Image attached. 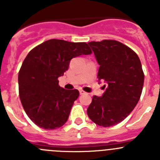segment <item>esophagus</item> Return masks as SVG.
I'll return each instance as SVG.
<instances>
[{
    "label": "esophagus",
    "instance_id": "1",
    "mask_svg": "<svg viewBox=\"0 0 160 160\" xmlns=\"http://www.w3.org/2000/svg\"><path fill=\"white\" fill-rule=\"evenodd\" d=\"M79 93H80V94H84L85 93H86V92H85L84 90H79Z\"/></svg>",
    "mask_w": 160,
    "mask_h": 160
}]
</instances>
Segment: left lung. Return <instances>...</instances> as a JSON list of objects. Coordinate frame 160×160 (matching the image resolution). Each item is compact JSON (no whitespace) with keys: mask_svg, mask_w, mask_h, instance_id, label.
Wrapping results in <instances>:
<instances>
[{"mask_svg":"<svg viewBox=\"0 0 160 160\" xmlns=\"http://www.w3.org/2000/svg\"><path fill=\"white\" fill-rule=\"evenodd\" d=\"M99 69L98 80H104L105 92L94 95L87 109L89 118L108 128L122 122L131 114L142 94L144 73L134 50L115 40L90 42Z\"/></svg>","mask_w":160,"mask_h":160,"instance_id":"obj_1","label":"left lung"}]
</instances>
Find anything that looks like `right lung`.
<instances>
[{"label":"right lung","mask_w":160,"mask_h":160,"mask_svg":"<svg viewBox=\"0 0 160 160\" xmlns=\"http://www.w3.org/2000/svg\"><path fill=\"white\" fill-rule=\"evenodd\" d=\"M92 53L86 42L46 41L31 49L18 73L19 97L29 118L39 128L55 130L67 121L79 91L66 90L58 78L73 58Z\"/></svg>","instance_id":"right-lung-1"}]
</instances>
